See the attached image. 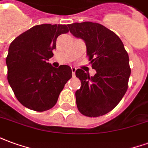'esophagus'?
I'll use <instances>...</instances> for the list:
<instances>
[{"mask_svg": "<svg viewBox=\"0 0 148 148\" xmlns=\"http://www.w3.org/2000/svg\"><path fill=\"white\" fill-rule=\"evenodd\" d=\"M76 67H74V66H71V71H72V75L74 76L75 75V71H76Z\"/></svg>", "mask_w": 148, "mask_h": 148, "instance_id": "34e87169", "label": "esophagus"}]
</instances>
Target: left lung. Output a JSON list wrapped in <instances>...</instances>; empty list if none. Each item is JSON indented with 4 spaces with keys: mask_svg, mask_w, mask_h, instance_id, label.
Listing matches in <instances>:
<instances>
[{
    "mask_svg": "<svg viewBox=\"0 0 148 148\" xmlns=\"http://www.w3.org/2000/svg\"><path fill=\"white\" fill-rule=\"evenodd\" d=\"M71 34L86 46L92 68L90 77L82 69L75 74L81 80L75 92L77 109L90 117L102 116L114 109L127 90L131 74L129 58L117 35L101 24L82 22L68 24Z\"/></svg>",
    "mask_w": 148,
    "mask_h": 148,
    "instance_id": "1",
    "label": "left lung"
}]
</instances>
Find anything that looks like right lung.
Wrapping results in <instances>:
<instances>
[{
	"mask_svg": "<svg viewBox=\"0 0 148 148\" xmlns=\"http://www.w3.org/2000/svg\"><path fill=\"white\" fill-rule=\"evenodd\" d=\"M68 32L65 24H39L11 42L6 58L8 83L26 108L37 112L51 109L72 77L67 65L55 68L47 62L54 55L58 36Z\"/></svg>",
	"mask_w": 148,
	"mask_h": 148,
	"instance_id": "add662e5",
	"label": "right lung"
}]
</instances>
